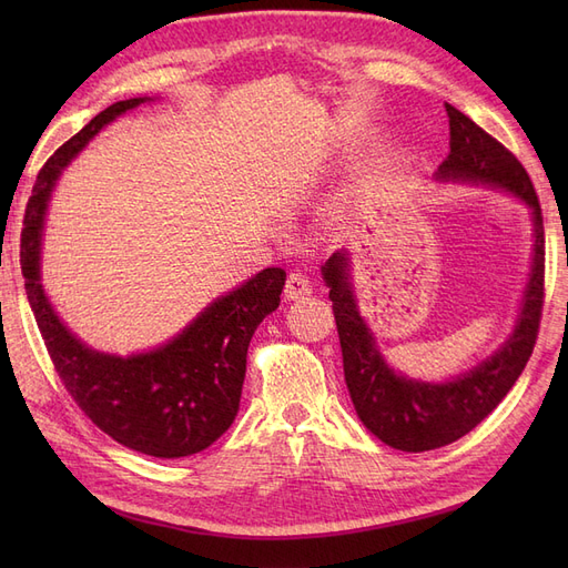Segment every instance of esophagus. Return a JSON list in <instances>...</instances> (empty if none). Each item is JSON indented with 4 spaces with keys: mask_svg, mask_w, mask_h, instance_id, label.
<instances>
[{
    "mask_svg": "<svg viewBox=\"0 0 568 568\" xmlns=\"http://www.w3.org/2000/svg\"><path fill=\"white\" fill-rule=\"evenodd\" d=\"M311 291H313V282H311V277H307V274H303V272H291L288 277H286L284 296H286L288 301L311 296Z\"/></svg>",
    "mask_w": 568,
    "mask_h": 568,
    "instance_id": "esophagus-1",
    "label": "esophagus"
}]
</instances>
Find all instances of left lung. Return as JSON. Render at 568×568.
Segmentation results:
<instances>
[{
	"label": "left lung",
	"instance_id": "1",
	"mask_svg": "<svg viewBox=\"0 0 568 568\" xmlns=\"http://www.w3.org/2000/svg\"><path fill=\"white\" fill-rule=\"evenodd\" d=\"M450 118V153L438 168L440 182H480L521 199L532 215V267L519 322L505 346L486 363L445 384L412 382L395 374L376 351L372 332L357 313L348 282V253H334L322 274L329 286L343 353V374L357 417L386 445L403 453H426L467 436L500 405L519 379L538 338L545 298V230L536 189L517 156L478 128L471 118L445 104Z\"/></svg>",
	"mask_w": 568,
	"mask_h": 568
}]
</instances>
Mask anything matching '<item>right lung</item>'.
Wrapping results in <instances>:
<instances>
[{
  "instance_id": "right-lung-1",
  "label": "right lung",
  "mask_w": 568,
  "mask_h": 568,
  "mask_svg": "<svg viewBox=\"0 0 568 568\" xmlns=\"http://www.w3.org/2000/svg\"><path fill=\"white\" fill-rule=\"evenodd\" d=\"M144 97L115 101L57 149L38 175L21 232V270L32 315L59 379L101 432L130 450L161 459L194 455L232 426L253 332L280 307L282 267H265L220 296L165 346L118 357L84 346L51 307L40 282V246L51 189L92 136Z\"/></svg>"
}]
</instances>
